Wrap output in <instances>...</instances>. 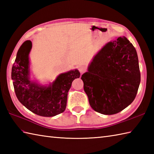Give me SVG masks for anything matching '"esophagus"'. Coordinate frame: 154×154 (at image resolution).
Here are the masks:
<instances>
[{"instance_id": "esophagus-1", "label": "esophagus", "mask_w": 154, "mask_h": 154, "mask_svg": "<svg viewBox=\"0 0 154 154\" xmlns=\"http://www.w3.org/2000/svg\"><path fill=\"white\" fill-rule=\"evenodd\" d=\"M78 69H79V72L81 73V74H83L87 70V68L85 67V66H83V65H81V66H79Z\"/></svg>"}]
</instances>
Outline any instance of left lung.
I'll return each instance as SVG.
<instances>
[{
  "mask_svg": "<svg viewBox=\"0 0 154 154\" xmlns=\"http://www.w3.org/2000/svg\"><path fill=\"white\" fill-rule=\"evenodd\" d=\"M91 108L106 115L120 112L134 100L140 83L135 48L125 36L109 42L82 75Z\"/></svg>",
  "mask_w": 154,
  "mask_h": 154,
  "instance_id": "left-lung-1",
  "label": "left lung"
}]
</instances>
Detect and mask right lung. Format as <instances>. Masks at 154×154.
I'll return each instance as SVG.
<instances>
[{
	"label": "right lung",
	"instance_id": "right-lung-1",
	"mask_svg": "<svg viewBox=\"0 0 154 154\" xmlns=\"http://www.w3.org/2000/svg\"><path fill=\"white\" fill-rule=\"evenodd\" d=\"M32 47L27 40L19 48L12 65L11 77L18 100L39 116L51 117L62 113L67 105V93L73 81L79 78L77 69L61 73L54 82L42 85L30 78L29 54Z\"/></svg>",
	"mask_w": 154,
	"mask_h": 154
}]
</instances>
